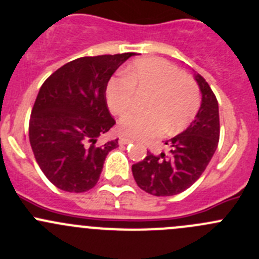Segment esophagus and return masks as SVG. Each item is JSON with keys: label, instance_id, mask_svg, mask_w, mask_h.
<instances>
[{"label": "esophagus", "instance_id": "1", "mask_svg": "<svg viewBox=\"0 0 259 259\" xmlns=\"http://www.w3.org/2000/svg\"><path fill=\"white\" fill-rule=\"evenodd\" d=\"M119 145H127V144H131L132 140L127 139V137H119Z\"/></svg>", "mask_w": 259, "mask_h": 259}]
</instances>
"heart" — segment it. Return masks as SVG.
I'll use <instances>...</instances> for the list:
<instances>
[{"instance_id":"obj_1","label":"heart","mask_w":259,"mask_h":259,"mask_svg":"<svg viewBox=\"0 0 259 259\" xmlns=\"http://www.w3.org/2000/svg\"><path fill=\"white\" fill-rule=\"evenodd\" d=\"M150 93L145 113H128L119 122V132L132 139L147 140L168 131L178 134L192 122L201 104L196 81L177 66L160 58H144L127 68L124 77L108 82L105 98L113 114L131 109L136 93Z\"/></svg>"}]
</instances>
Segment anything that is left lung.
<instances>
[{
  "label": "left lung",
  "instance_id": "1",
  "mask_svg": "<svg viewBox=\"0 0 259 259\" xmlns=\"http://www.w3.org/2000/svg\"><path fill=\"white\" fill-rule=\"evenodd\" d=\"M202 103L186 131L165 142L168 152L147 151L142 161L132 165L137 186L152 196H174L192 186L207 168L220 139L219 104L210 85L196 75Z\"/></svg>",
  "mask_w": 259,
  "mask_h": 259
}]
</instances>
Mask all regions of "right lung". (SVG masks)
<instances>
[{
	"label": "right lung",
	"mask_w": 259,
	"mask_h": 259,
	"mask_svg": "<svg viewBox=\"0 0 259 259\" xmlns=\"http://www.w3.org/2000/svg\"><path fill=\"white\" fill-rule=\"evenodd\" d=\"M135 53L81 57L54 71L41 85L29 122V141L52 184L81 193L95 187L118 139L98 145L115 124L107 105L109 78Z\"/></svg>",
	"instance_id": "1"
}]
</instances>
